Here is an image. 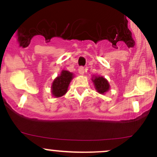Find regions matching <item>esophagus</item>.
Instances as JSON below:
<instances>
[{
	"mask_svg": "<svg viewBox=\"0 0 157 157\" xmlns=\"http://www.w3.org/2000/svg\"><path fill=\"white\" fill-rule=\"evenodd\" d=\"M78 72H79V74H80V75H83V74H84V73H85V69H84V67H80L78 68Z\"/></svg>",
	"mask_w": 157,
	"mask_h": 157,
	"instance_id": "esophagus-1",
	"label": "esophagus"
}]
</instances>
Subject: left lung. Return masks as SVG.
Here are the masks:
<instances>
[{
	"instance_id": "8db88e82",
	"label": "left lung",
	"mask_w": 157,
	"mask_h": 157,
	"mask_svg": "<svg viewBox=\"0 0 157 157\" xmlns=\"http://www.w3.org/2000/svg\"><path fill=\"white\" fill-rule=\"evenodd\" d=\"M92 81L94 83L95 88H96V91L99 93L100 94H104L106 93L109 90V83L108 80L103 77H94L92 78Z\"/></svg>"
}]
</instances>
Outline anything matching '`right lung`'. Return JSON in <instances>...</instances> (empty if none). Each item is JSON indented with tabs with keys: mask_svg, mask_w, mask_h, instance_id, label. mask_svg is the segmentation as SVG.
I'll list each match as a JSON object with an SVG mask.
<instances>
[{
	"mask_svg": "<svg viewBox=\"0 0 157 157\" xmlns=\"http://www.w3.org/2000/svg\"><path fill=\"white\" fill-rule=\"evenodd\" d=\"M74 77L72 73L63 70L61 74L54 80L52 86V93L55 97H61L67 91L68 86Z\"/></svg>",
	"mask_w": 157,
	"mask_h": 157,
	"instance_id": "1",
	"label": "right lung"
}]
</instances>
